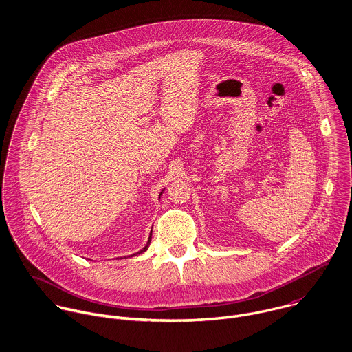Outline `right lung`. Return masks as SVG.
I'll list each match as a JSON object with an SVG mask.
<instances>
[{
  "label": "right lung",
  "instance_id": "obj_1",
  "mask_svg": "<svg viewBox=\"0 0 352 352\" xmlns=\"http://www.w3.org/2000/svg\"><path fill=\"white\" fill-rule=\"evenodd\" d=\"M151 237H149V241H148V244H146V247H145V248H144V250H141V251L138 252V253H140V254H141V253H142V252H145V251H146V250H148V247H149V244H151ZM134 254H135V253H134ZM131 256H133V254H131Z\"/></svg>",
  "mask_w": 352,
  "mask_h": 352
}]
</instances>
